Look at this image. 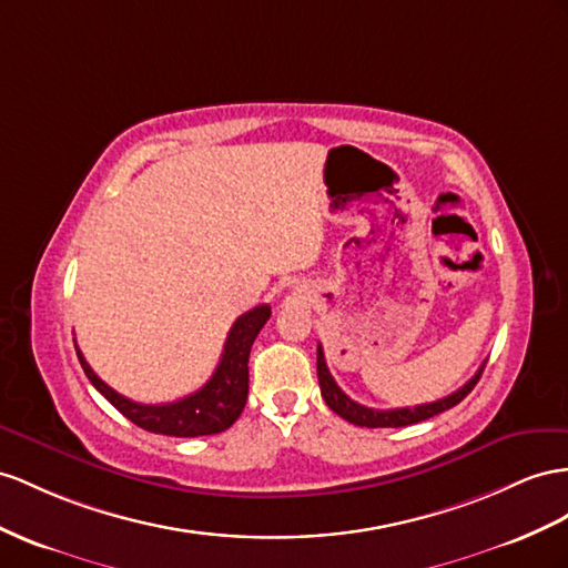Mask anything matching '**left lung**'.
Returning <instances> with one entry per match:
<instances>
[{"instance_id": "obj_1", "label": "left lung", "mask_w": 568, "mask_h": 568, "mask_svg": "<svg viewBox=\"0 0 568 568\" xmlns=\"http://www.w3.org/2000/svg\"><path fill=\"white\" fill-rule=\"evenodd\" d=\"M483 369H485V365L477 369V374L473 376L468 384H463L458 390H454V394L446 396V398H439L434 403H425V405H415V408L374 410V408H365V405H359V403H355L353 398H347L343 394L341 386L333 382V376L326 367L322 343H318V347H316V374H318V386H322V396H324L326 405L333 413L341 415L343 419H347V423H353L357 427H369V429H376V427H408V425L423 423V419L439 415L448 408H454V405H458L475 388V384L479 382V376H483Z\"/></svg>"}]
</instances>
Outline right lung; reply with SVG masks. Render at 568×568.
<instances>
[{
	"label": "right lung",
	"instance_id": "obj_1",
	"mask_svg": "<svg viewBox=\"0 0 568 568\" xmlns=\"http://www.w3.org/2000/svg\"><path fill=\"white\" fill-rule=\"evenodd\" d=\"M268 316H271L268 304H258V307L244 312L227 333L221 362H217L211 379L199 390H194V394L172 403L143 405L136 400H129L100 379V376L91 369L89 362H85V357L81 355L79 345H77V355L85 376H89V382L126 419H132L136 427L153 434H165V436L217 434V432H225L244 410L246 394H250V367L246 365H250L252 345L258 336V331L268 322Z\"/></svg>",
	"mask_w": 568,
	"mask_h": 568
}]
</instances>
